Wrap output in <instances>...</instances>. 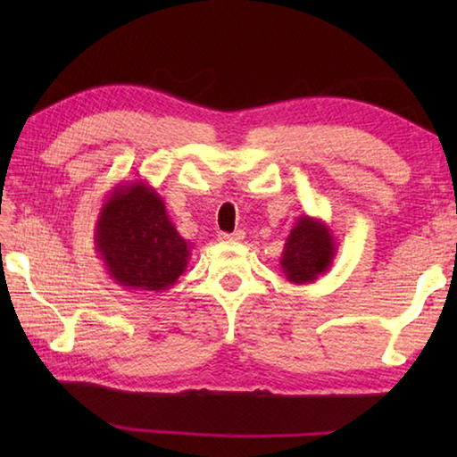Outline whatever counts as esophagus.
Segmentation results:
<instances>
[{
	"mask_svg": "<svg viewBox=\"0 0 457 457\" xmlns=\"http://www.w3.org/2000/svg\"><path fill=\"white\" fill-rule=\"evenodd\" d=\"M221 241H241L245 237V234L241 229H237V231H234V234H220L218 236Z\"/></svg>",
	"mask_w": 457,
	"mask_h": 457,
	"instance_id": "1",
	"label": "esophagus"
}]
</instances>
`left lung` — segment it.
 <instances>
[{"label":"left lung","instance_id":"left-lung-1","mask_svg":"<svg viewBox=\"0 0 457 457\" xmlns=\"http://www.w3.org/2000/svg\"><path fill=\"white\" fill-rule=\"evenodd\" d=\"M336 253L337 244L328 223L303 213L290 229L278 263L287 280L306 285L328 273Z\"/></svg>","mask_w":457,"mask_h":457}]
</instances>
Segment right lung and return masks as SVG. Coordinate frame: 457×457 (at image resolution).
Wrapping results in <instances>:
<instances>
[{"instance_id": "1", "label": "right lung", "mask_w": 457, "mask_h": 457, "mask_svg": "<svg viewBox=\"0 0 457 457\" xmlns=\"http://www.w3.org/2000/svg\"><path fill=\"white\" fill-rule=\"evenodd\" d=\"M94 245L105 273L125 290L159 295L188 267L192 244L169 216L149 182H120L105 196L94 229Z\"/></svg>"}]
</instances>
